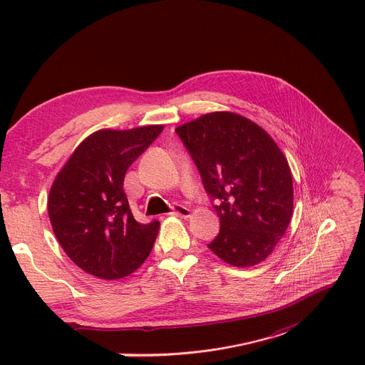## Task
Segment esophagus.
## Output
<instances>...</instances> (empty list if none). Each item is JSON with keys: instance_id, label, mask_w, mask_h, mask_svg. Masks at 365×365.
<instances>
[{"instance_id": "34e87169", "label": "esophagus", "mask_w": 365, "mask_h": 365, "mask_svg": "<svg viewBox=\"0 0 365 365\" xmlns=\"http://www.w3.org/2000/svg\"><path fill=\"white\" fill-rule=\"evenodd\" d=\"M171 213L173 215H178V217H182V218H187L191 215V210L187 209V207H185V206H182V205H173L171 206Z\"/></svg>"}]
</instances>
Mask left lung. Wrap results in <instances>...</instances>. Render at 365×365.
Segmentation results:
<instances>
[{
    "label": "left lung",
    "mask_w": 365,
    "mask_h": 365,
    "mask_svg": "<svg viewBox=\"0 0 365 365\" xmlns=\"http://www.w3.org/2000/svg\"><path fill=\"white\" fill-rule=\"evenodd\" d=\"M175 132L220 218V233L207 247L228 264H259L292 220L287 159L259 125L235 113L201 115Z\"/></svg>",
    "instance_id": "8db88e82"
}]
</instances>
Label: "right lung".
<instances>
[{
    "label": "right lung",
    "mask_w": 365,
    "mask_h": 365,
    "mask_svg": "<svg viewBox=\"0 0 365 365\" xmlns=\"http://www.w3.org/2000/svg\"><path fill=\"white\" fill-rule=\"evenodd\" d=\"M164 129H102L81 143L53 180L48 213L64 252L102 279L135 272L150 254L159 221L133 218L123 190L128 168Z\"/></svg>",
    "instance_id": "add662e5"
}]
</instances>
